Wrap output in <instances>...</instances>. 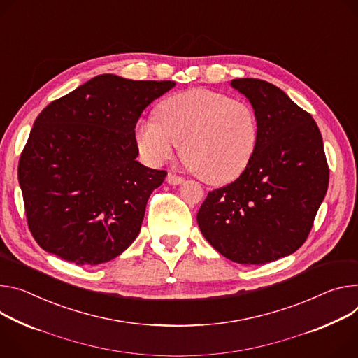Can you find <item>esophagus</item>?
Wrapping results in <instances>:
<instances>
[{"instance_id": "obj_1", "label": "esophagus", "mask_w": 358, "mask_h": 358, "mask_svg": "<svg viewBox=\"0 0 358 358\" xmlns=\"http://www.w3.org/2000/svg\"><path fill=\"white\" fill-rule=\"evenodd\" d=\"M182 181H184L182 177H180V176L174 174V173H169V176H167V182H169V184L177 185V184H181Z\"/></svg>"}]
</instances>
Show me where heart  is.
Returning <instances> with one entry per match:
<instances>
[{"instance_id": "1", "label": "heart", "mask_w": 358, "mask_h": 358, "mask_svg": "<svg viewBox=\"0 0 358 358\" xmlns=\"http://www.w3.org/2000/svg\"><path fill=\"white\" fill-rule=\"evenodd\" d=\"M155 121L136 127V141L151 164H162L178 150L187 167L211 185L231 182L243 174L258 145L255 108L227 94L194 88L162 100Z\"/></svg>"}]
</instances>
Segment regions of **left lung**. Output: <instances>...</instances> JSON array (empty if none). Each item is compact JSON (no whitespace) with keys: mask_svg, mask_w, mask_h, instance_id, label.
<instances>
[{"mask_svg":"<svg viewBox=\"0 0 358 358\" xmlns=\"http://www.w3.org/2000/svg\"><path fill=\"white\" fill-rule=\"evenodd\" d=\"M231 85L257 111L258 145L237 180L208 192L197 222L220 254L258 266L304 244L326 197L329 164L311 114L284 91L258 78H237Z\"/></svg>","mask_w":358,"mask_h":358,"instance_id":"1","label":"left lung"}]
</instances>
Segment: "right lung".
Segmentation results:
<instances>
[{
	"instance_id": "1",
	"label": "right lung",
	"mask_w": 358,
	"mask_h": 358,
	"mask_svg": "<svg viewBox=\"0 0 358 358\" xmlns=\"http://www.w3.org/2000/svg\"><path fill=\"white\" fill-rule=\"evenodd\" d=\"M174 81L96 76L48 104L18 162L28 229L47 252L77 266L110 262L137 238L167 171L136 159V124Z\"/></svg>"
}]
</instances>
